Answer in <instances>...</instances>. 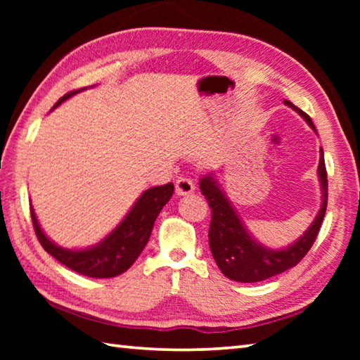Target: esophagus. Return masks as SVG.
<instances>
[{"instance_id": "34e87169", "label": "esophagus", "mask_w": 360, "mask_h": 360, "mask_svg": "<svg viewBox=\"0 0 360 360\" xmlns=\"http://www.w3.org/2000/svg\"><path fill=\"white\" fill-rule=\"evenodd\" d=\"M195 191V184L192 182V179L184 178V176H181L176 181V193L178 195H188Z\"/></svg>"}]
</instances>
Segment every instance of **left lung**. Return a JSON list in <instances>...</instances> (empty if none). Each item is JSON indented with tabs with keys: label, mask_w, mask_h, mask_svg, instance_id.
<instances>
[{
	"label": "left lung",
	"mask_w": 360,
	"mask_h": 360,
	"mask_svg": "<svg viewBox=\"0 0 360 360\" xmlns=\"http://www.w3.org/2000/svg\"><path fill=\"white\" fill-rule=\"evenodd\" d=\"M284 105L302 115L304 122L316 131L314 124L308 114L284 100ZM318 178L321 186V208L311 225L303 231L289 246L281 249L266 248L254 238L243 222L238 211L231 205L227 195L219 186L214 174L208 173L200 179V191L208 200L211 208L210 225V248L217 266L229 279L238 283H259L284 273L295 266L311 249L316 236L319 233L321 224L324 221L327 210V172L324 162V150L319 149Z\"/></svg>",
	"instance_id": "obj_1"
}]
</instances>
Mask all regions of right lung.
Wrapping results in <instances>:
<instances>
[{"label": "right lung", "mask_w": 360, "mask_h": 360, "mask_svg": "<svg viewBox=\"0 0 360 360\" xmlns=\"http://www.w3.org/2000/svg\"><path fill=\"white\" fill-rule=\"evenodd\" d=\"M85 89L66 94L56 103L53 108L60 106L63 101L82 92ZM173 192V182H168L165 186L150 187L148 191H144L111 233L106 235L96 245L84 249H68L58 246L41 229L33 206H30V211H32V221L36 236H38L41 246L53 259H57L60 264L71 268L72 271L81 273L84 276L114 278L127 271L135 264L139 254L143 252L144 246L148 245L157 216L160 214L163 206L169 202Z\"/></svg>", "instance_id": "add662e5"}]
</instances>
